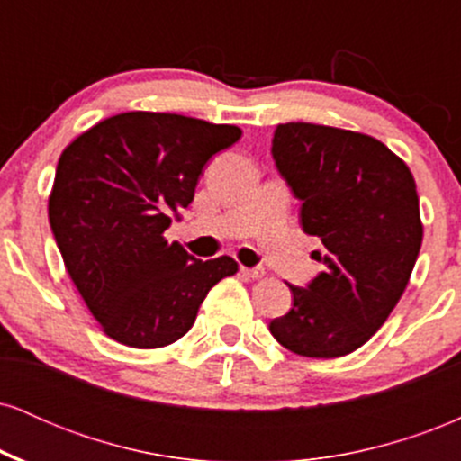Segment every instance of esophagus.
<instances>
[{"instance_id":"obj_1","label":"esophagus","mask_w":461,"mask_h":461,"mask_svg":"<svg viewBox=\"0 0 461 461\" xmlns=\"http://www.w3.org/2000/svg\"><path fill=\"white\" fill-rule=\"evenodd\" d=\"M264 267H240V275L242 277H247V279H260V277H264Z\"/></svg>"}]
</instances>
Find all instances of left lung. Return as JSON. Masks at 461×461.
Returning <instances> with one entry per match:
<instances>
[{
    "mask_svg": "<svg viewBox=\"0 0 461 461\" xmlns=\"http://www.w3.org/2000/svg\"><path fill=\"white\" fill-rule=\"evenodd\" d=\"M273 160L301 201L299 223L319 236L322 264L293 308L268 322L279 345L305 357H340L370 340L399 303L420 251L416 182L384 142L314 123H282Z\"/></svg>",
    "mask_w": 461,
    "mask_h": 461,
    "instance_id": "1",
    "label": "left lung"
}]
</instances>
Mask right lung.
I'll return each mask as SVG.
<instances>
[{
  "label": "right lung",
  "mask_w": 461,
  "mask_h": 461,
  "mask_svg": "<svg viewBox=\"0 0 461 461\" xmlns=\"http://www.w3.org/2000/svg\"><path fill=\"white\" fill-rule=\"evenodd\" d=\"M240 134L182 114L125 113L62 151L50 225L67 273L113 340L171 345L193 327L210 288L238 271L230 256L197 260L164 231L193 201L210 158Z\"/></svg>",
  "instance_id": "obj_1"
}]
</instances>
